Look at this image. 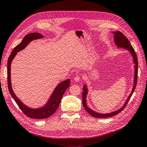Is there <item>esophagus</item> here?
Returning <instances> with one entry per match:
<instances>
[{"label":"esophagus","mask_w":147,"mask_h":147,"mask_svg":"<svg viewBox=\"0 0 147 147\" xmlns=\"http://www.w3.org/2000/svg\"><path fill=\"white\" fill-rule=\"evenodd\" d=\"M74 82H78L80 81V77H78V76H77L74 78Z\"/></svg>","instance_id":"34e87169"}]
</instances>
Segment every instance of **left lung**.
<instances>
[{
  "label": "left lung",
  "mask_w": 147,
  "mask_h": 147,
  "mask_svg": "<svg viewBox=\"0 0 147 147\" xmlns=\"http://www.w3.org/2000/svg\"><path fill=\"white\" fill-rule=\"evenodd\" d=\"M112 33L114 35V41L115 43L116 44V45L117 46L118 48H123L125 49L127 51L129 52L130 55L132 56V58L133 60V63L134 64V84H133L132 89L131 90V92L130 93V94L129 95L126 101L124 102V104L121 107V108H119V109L115 110L113 112H110V113H100L95 112L94 110H92L91 109L89 108L88 106L87 105V101H86V98H87V95L88 94V86L86 84H83V92H82V104L83 105V107L84 109L86 110V112L91 115V116L94 117L95 118H108V117H113L114 115H116L118 114L119 112H121V111L125 108L126 105H127L128 101L129 100L131 97L132 96V94L133 92H134L136 84H137V72H138V61H137V57L136 56V54L135 53V51L134 49H133L132 47L131 46V43H129V40L124 36V35L119 31H115V32H112Z\"/></svg>",
  "instance_id": "obj_1"
}]
</instances>
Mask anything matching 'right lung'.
<instances>
[{
  "label": "right lung",
  "instance_id": "right-lung-1",
  "mask_svg": "<svg viewBox=\"0 0 147 147\" xmlns=\"http://www.w3.org/2000/svg\"><path fill=\"white\" fill-rule=\"evenodd\" d=\"M44 36L40 33L34 32L25 35L23 40L18 44L11 52L8 60L7 64V77H8V88L10 94L14 99L18 105L26 116L31 118L44 119L50 117L57 110L60 104L61 99L65 91L69 87L70 79H67L64 81L60 82L53 90L50 98L47 103L41 107L32 108L25 105L23 102L18 99L13 91L11 82V64L13 59L15 58L17 53L21 51L28 46V44L35 40L43 38Z\"/></svg>",
  "mask_w": 147,
  "mask_h": 147
}]
</instances>
